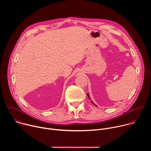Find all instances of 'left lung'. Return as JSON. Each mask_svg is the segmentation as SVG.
<instances>
[{
    "instance_id": "obj_1",
    "label": "left lung",
    "mask_w": 151,
    "mask_h": 151,
    "mask_svg": "<svg viewBox=\"0 0 151 151\" xmlns=\"http://www.w3.org/2000/svg\"><path fill=\"white\" fill-rule=\"evenodd\" d=\"M87 96H88V98H89V99H90V100H91V99H90V95H89V94H88H88H87ZM91 103H93V104H94V105H96V104H94V103H93V101H92V100H91Z\"/></svg>"
}]
</instances>
